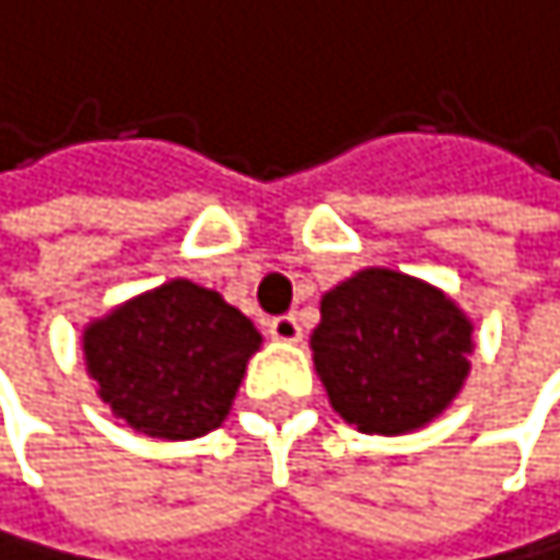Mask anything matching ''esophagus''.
Segmentation results:
<instances>
[{"label": "esophagus", "mask_w": 560, "mask_h": 560, "mask_svg": "<svg viewBox=\"0 0 560 560\" xmlns=\"http://www.w3.org/2000/svg\"><path fill=\"white\" fill-rule=\"evenodd\" d=\"M268 332L275 336L278 343H299L302 340V326H299V319L292 313L289 316H275L268 323Z\"/></svg>", "instance_id": "34e87169"}]
</instances>
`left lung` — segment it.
I'll return each mask as SVG.
<instances>
[{
  "label": "left lung",
  "instance_id": "left-lung-1",
  "mask_svg": "<svg viewBox=\"0 0 560 560\" xmlns=\"http://www.w3.org/2000/svg\"><path fill=\"white\" fill-rule=\"evenodd\" d=\"M313 363L332 411L366 435H405L439 418L469 377L472 323L421 278L363 268L329 289Z\"/></svg>",
  "mask_w": 560,
  "mask_h": 560
}]
</instances>
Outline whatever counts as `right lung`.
<instances>
[{
	"label": "right lung",
	"mask_w": 560,
	"mask_h": 560,
	"mask_svg": "<svg viewBox=\"0 0 560 560\" xmlns=\"http://www.w3.org/2000/svg\"><path fill=\"white\" fill-rule=\"evenodd\" d=\"M261 332L220 292L173 278L84 329L101 401L149 439H200L228 418Z\"/></svg>",
	"instance_id": "1"
}]
</instances>
